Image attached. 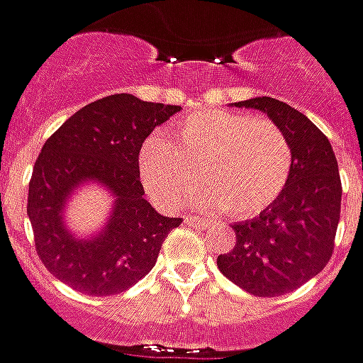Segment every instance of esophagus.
I'll list each match as a JSON object with an SVG mask.
<instances>
[{"label": "esophagus", "mask_w": 363, "mask_h": 363, "mask_svg": "<svg viewBox=\"0 0 363 363\" xmlns=\"http://www.w3.org/2000/svg\"><path fill=\"white\" fill-rule=\"evenodd\" d=\"M184 224L192 225V228H199V230H204L208 225V220L200 216H184Z\"/></svg>", "instance_id": "esophagus-1"}]
</instances>
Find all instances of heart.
<instances>
[{"label":"heart","instance_id":"heart-1","mask_svg":"<svg viewBox=\"0 0 363 363\" xmlns=\"http://www.w3.org/2000/svg\"><path fill=\"white\" fill-rule=\"evenodd\" d=\"M293 151L273 121L228 110H199L177 121L169 139L151 135L139 149V177L163 208L181 206L199 182L208 186L192 200L202 208L253 218L287 186Z\"/></svg>","mask_w":363,"mask_h":363}]
</instances>
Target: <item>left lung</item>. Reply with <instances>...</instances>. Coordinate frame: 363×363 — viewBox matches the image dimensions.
<instances>
[{
  "mask_svg": "<svg viewBox=\"0 0 363 363\" xmlns=\"http://www.w3.org/2000/svg\"><path fill=\"white\" fill-rule=\"evenodd\" d=\"M238 106L265 111L285 133L293 164L287 186L259 216L234 224L235 245L218 269L255 296L305 285L330 261L340 220L342 182L328 138L289 104L261 96Z\"/></svg>",
  "mask_w": 363,
  "mask_h": 363,
  "instance_id": "1",
  "label": "left lung"
}]
</instances>
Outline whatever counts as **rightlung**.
Instances as JSON below:
<instances>
[{
	"instance_id": "right-lung-1",
	"label": "right lung",
	"mask_w": 363,
	"mask_h": 363,
	"mask_svg": "<svg viewBox=\"0 0 363 363\" xmlns=\"http://www.w3.org/2000/svg\"><path fill=\"white\" fill-rule=\"evenodd\" d=\"M181 106L113 94L70 116L40 149L29 181L27 214L43 265L84 295L110 296L133 287L155 267L164 238L182 218L157 214L139 181V149ZM104 182L116 194L108 228L88 242L62 225L69 190L82 180Z\"/></svg>"
}]
</instances>
